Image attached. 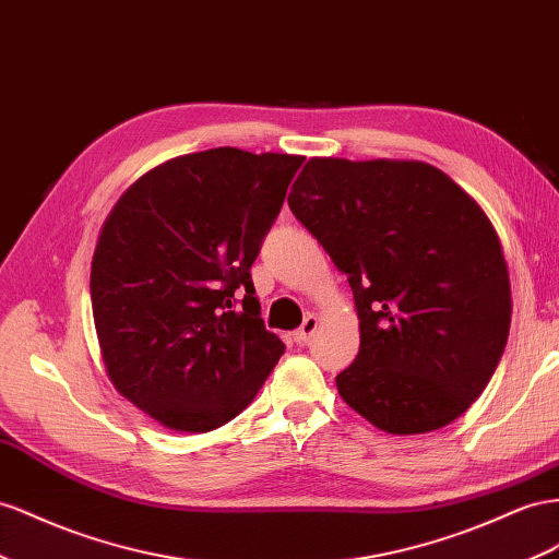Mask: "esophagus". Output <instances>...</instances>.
<instances>
[{"label":"esophagus","instance_id":"34e87169","mask_svg":"<svg viewBox=\"0 0 559 559\" xmlns=\"http://www.w3.org/2000/svg\"><path fill=\"white\" fill-rule=\"evenodd\" d=\"M317 317L314 314H306V320H304V324H300V329H296L294 331V341L298 343V345H304V343H308L310 338H312V334L317 331Z\"/></svg>","mask_w":559,"mask_h":559}]
</instances>
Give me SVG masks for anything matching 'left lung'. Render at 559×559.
Segmentation results:
<instances>
[{"instance_id":"1","label":"left lung","mask_w":559,"mask_h":559,"mask_svg":"<svg viewBox=\"0 0 559 559\" xmlns=\"http://www.w3.org/2000/svg\"><path fill=\"white\" fill-rule=\"evenodd\" d=\"M292 214L348 275L359 353L341 397L376 428L449 426L506 350L510 280L499 235L454 180L426 162L314 157Z\"/></svg>"}]
</instances>
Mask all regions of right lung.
<instances>
[{
  "label": "right lung",
  "mask_w": 559,
  "mask_h": 559,
  "mask_svg": "<svg viewBox=\"0 0 559 559\" xmlns=\"http://www.w3.org/2000/svg\"><path fill=\"white\" fill-rule=\"evenodd\" d=\"M300 164L237 147L176 157L135 180L103 223L92 306L105 369L162 426L228 424L284 355L249 270Z\"/></svg>",
  "instance_id": "right-lung-1"
}]
</instances>
